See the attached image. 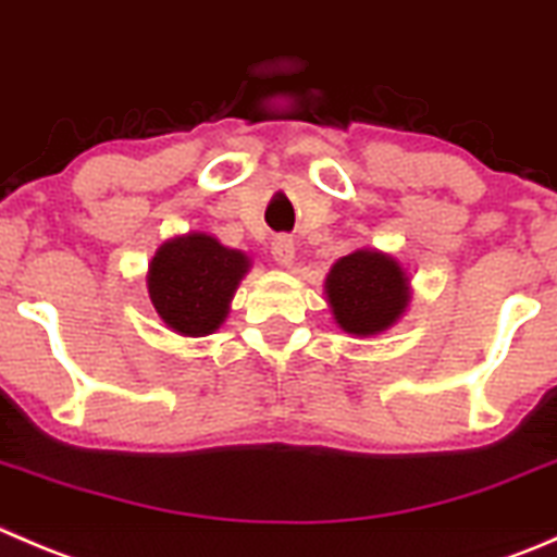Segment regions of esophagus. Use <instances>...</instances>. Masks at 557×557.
I'll return each mask as SVG.
<instances>
[{
	"instance_id": "obj_1",
	"label": "esophagus",
	"mask_w": 557,
	"mask_h": 557,
	"mask_svg": "<svg viewBox=\"0 0 557 557\" xmlns=\"http://www.w3.org/2000/svg\"><path fill=\"white\" fill-rule=\"evenodd\" d=\"M296 256V245L290 237H274L272 243V258L280 263V267H290Z\"/></svg>"
}]
</instances>
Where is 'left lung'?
Wrapping results in <instances>:
<instances>
[{"label":"left lung","instance_id":"obj_1","mask_svg":"<svg viewBox=\"0 0 557 557\" xmlns=\"http://www.w3.org/2000/svg\"><path fill=\"white\" fill-rule=\"evenodd\" d=\"M325 294L334 320L347 334L369 336L396 323L409 301V285L391 256L356 250L334 263Z\"/></svg>","mask_w":557,"mask_h":557}]
</instances>
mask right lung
<instances>
[{
  "label": "right lung",
  "mask_w": 557,
  "mask_h": 557,
  "mask_svg": "<svg viewBox=\"0 0 557 557\" xmlns=\"http://www.w3.org/2000/svg\"><path fill=\"white\" fill-rule=\"evenodd\" d=\"M247 267L245 252L223 247L215 237H177L161 245L150 263V301L177 334H212L226 318L228 301Z\"/></svg>",
  "instance_id": "right-lung-1"
}]
</instances>
